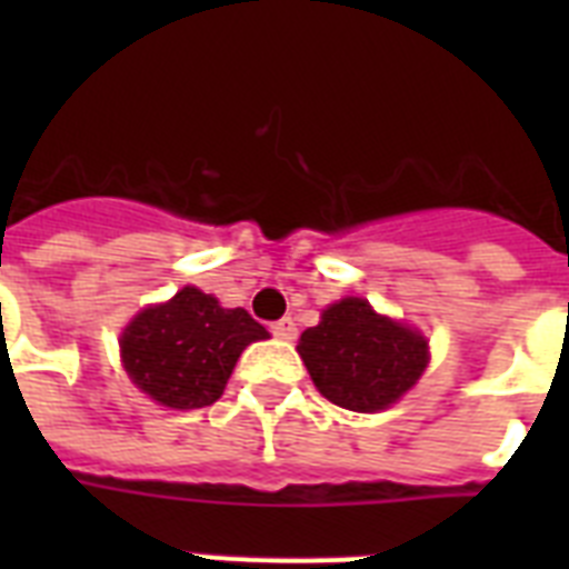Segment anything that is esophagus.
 <instances>
[{"label": "esophagus", "mask_w": 569, "mask_h": 569, "mask_svg": "<svg viewBox=\"0 0 569 569\" xmlns=\"http://www.w3.org/2000/svg\"><path fill=\"white\" fill-rule=\"evenodd\" d=\"M271 333H274L277 339H286V342H289V339L298 337V328H295L292 319H280L271 325Z\"/></svg>", "instance_id": "obj_1"}]
</instances>
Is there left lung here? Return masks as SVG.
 Returning <instances> with one entry per match:
<instances>
[{
    "instance_id": "obj_1",
    "label": "left lung",
    "mask_w": 569,
    "mask_h": 569,
    "mask_svg": "<svg viewBox=\"0 0 569 569\" xmlns=\"http://www.w3.org/2000/svg\"><path fill=\"white\" fill-rule=\"evenodd\" d=\"M298 355L312 383L333 405L375 413L396 405L428 366V342L416 330L378 316L363 298H346L307 328Z\"/></svg>"
}]
</instances>
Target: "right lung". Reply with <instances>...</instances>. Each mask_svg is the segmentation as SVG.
Here are the masks:
<instances>
[{
    "label": "right lung",
    "mask_w": 569,
    "mask_h": 569,
    "mask_svg": "<svg viewBox=\"0 0 569 569\" xmlns=\"http://www.w3.org/2000/svg\"><path fill=\"white\" fill-rule=\"evenodd\" d=\"M268 339L248 310H223L212 295L186 286L168 303L147 307L123 330L129 378L159 405L197 410L223 396L241 351Z\"/></svg>",
    "instance_id": "1"
}]
</instances>
